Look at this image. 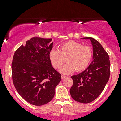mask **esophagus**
I'll return each mask as SVG.
<instances>
[{
  "label": "esophagus",
  "instance_id": "esophagus-1",
  "mask_svg": "<svg viewBox=\"0 0 121 121\" xmlns=\"http://www.w3.org/2000/svg\"><path fill=\"white\" fill-rule=\"evenodd\" d=\"M67 76H65V75H61V78L62 79H64L65 78H66Z\"/></svg>",
  "mask_w": 121,
  "mask_h": 121
}]
</instances>
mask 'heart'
Masks as SVG:
<instances>
[{"label": "heart", "mask_w": 121, "mask_h": 121, "mask_svg": "<svg viewBox=\"0 0 121 121\" xmlns=\"http://www.w3.org/2000/svg\"><path fill=\"white\" fill-rule=\"evenodd\" d=\"M92 57V48L88 46H82L80 43L68 41L62 44L58 50H52L49 53L51 64L55 69H60L61 73L68 74L74 71L81 72L85 70L90 64Z\"/></svg>", "instance_id": "1"}]
</instances>
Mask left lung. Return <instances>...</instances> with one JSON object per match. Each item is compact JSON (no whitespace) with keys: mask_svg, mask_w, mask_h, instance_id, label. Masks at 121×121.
Instances as JSON below:
<instances>
[{"mask_svg":"<svg viewBox=\"0 0 121 121\" xmlns=\"http://www.w3.org/2000/svg\"><path fill=\"white\" fill-rule=\"evenodd\" d=\"M90 39L93 47V60L85 70L73 75V85L70 94L73 99L81 103L92 102L99 95L108 82L110 75L109 55L101 44L92 37Z\"/></svg>","mask_w":121,"mask_h":121,"instance_id":"1","label":"left lung"}]
</instances>
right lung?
I'll return each instance as SVG.
<instances>
[{
	"label": "right lung",
	"instance_id": "add662e5",
	"mask_svg": "<svg viewBox=\"0 0 121 121\" xmlns=\"http://www.w3.org/2000/svg\"><path fill=\"white\" fill-rule=\"evenodd\" d=\"M52 39L35 37L16 50L12 63L13 82L27 102L36 106L52 101L61 75L52 65Z\"/></svg>",
	"mask_w": 121,
	"mask_h": 121
}]
</instances>
